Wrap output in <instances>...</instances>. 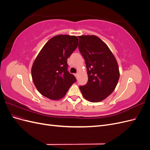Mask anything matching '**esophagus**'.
<instances>
[{"instance_id": "esophagus-1", "label": "esophagus", "mask_w": 150, "mask_h": 150, "mask_svg": "<svg viewBox=\"0 0 150 150\" xmlns=\"http://www.w3.org/2000/svg\"><path fill=\"white\" fill-rule=\"evenodd\" d=\"M74 76H76V78H78V73H76V74H74Z\"/></svg>"}]
</instances>
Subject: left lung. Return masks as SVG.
Here are the masks:
<instances>
[{
	"label": "left lung",
	"mask_w": 150,
	"mask_h": 150,
	"mask_svg": "<svg viewBox=\"0 0 150 150\" xmlns=\"http://www.w3.org/2000/svg\"><path fill=\"white\" fill-rule=\"evenodd\" d=\"M79 50L84 57L88 81L79 86L83 97L96 103L113 92L120 78L119 67L107 45L96 35L78 36Z\"/></svg>",
	"instance_id": "8db88e82"
}]
</instances>
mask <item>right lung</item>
<instances>
[{"label": "right lung", "instance_id": "1", "mask_svg": "<svg viewBox=\"0 0 150 150\" xmlns=\"http://www.w3.org/2000/svg\"><path fill=\"white\" fill-rule=\"evenodd\" d=\"M75 35H58L49 39L32 66L33 81L38 91L52 100L65 96L75 76L67 71V58L78 47Z\"/></svg>", "mask_w": 150, "mask_h": 150}]
</instances>
